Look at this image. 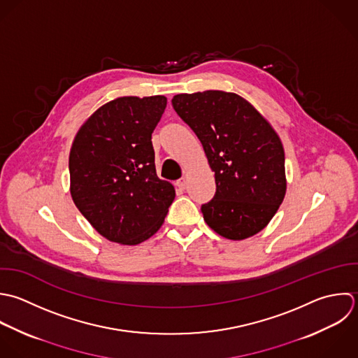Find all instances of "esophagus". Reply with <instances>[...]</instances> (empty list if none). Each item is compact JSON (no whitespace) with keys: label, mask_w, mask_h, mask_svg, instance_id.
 <instances>
[{"label":"esophagus","mask_w":358,"mask_h":358,"mask_svg":"<svg viewBox=\"0 0 358 358\" xmlns=\"http://www.w3.org/2000/svg\"><path fill=\"white\" fill-rule=\"evenodd\" d=\"M176 185H177L180 189H185V187H187V178H185V177L180 178V180L176 182Z\"/></svg>","instance_id":"1"}]
</instances>
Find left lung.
Instances as JSON below:
<instances>
[{
	"instance_id": "obj_1",
	"label": "left lung",
	"mask_w": 358,
	"mask_h": 358,
	"mask_svg": "<svg viewBox=\"0 0 358 358\" xmlns=\"http://www.w3.org/2000/svg\"><path fill=\"white\" fill-rule=\"evenodd\" d=\"M171 103L215 171L216 194L201 206L208 226L229 240L259 233L286 194L285 150L275 129L236 93H182Z\"/></svg>"
}]
</instances>
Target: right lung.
Returning a JSON list of instances; mask_svg holds the SVG:
<instances>
[{"label": "right lung", "instance_id": "1", "mask_svg": "<svg viewBox=\"0 0 358 358\" xmlns=\"http://www.w3.org/2000/svg\"><path fill=\"white\" fill-rule=\"evenodd\" d=\"M164 96H125L96 110L78 131L69 153L71 196L97 233L136 245L163 224L174 187L156 174L152 132Z\"/></svg>", "mask_w": 358, "mask_h": 358}]
</instances>
